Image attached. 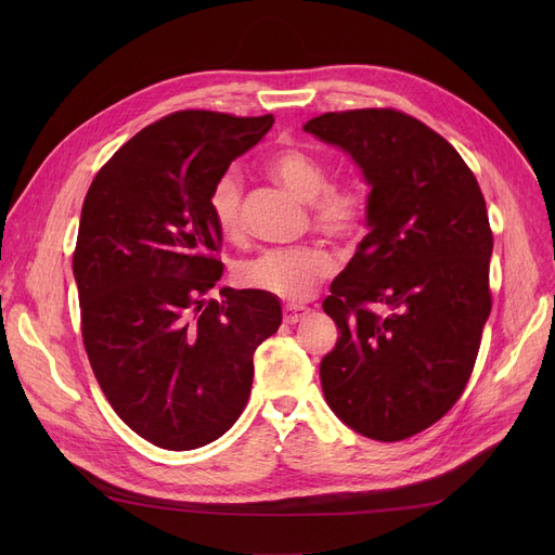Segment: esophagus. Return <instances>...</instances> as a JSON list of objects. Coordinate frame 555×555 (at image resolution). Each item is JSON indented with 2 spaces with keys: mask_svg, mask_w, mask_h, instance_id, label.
I'll use <instances>...</instances> for the list:
<instances>
[{
  "mask_svg": "<svg viewBox=\"0 0 555 555\" xmlns=\"http://www.w3.org/2000/svg\"><path fill=\"white\" fill-rule=\"evenodd\" d=\"M308 314H310V308H306V306H285L283 308L285 324H299L301 319H306Z\"/></svg>",
  "mask_w": 555,
  "mask_h": 555,
  "instance_id": "obj_1",
  "label": "esophagus"
}]
</instances>
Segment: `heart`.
Wrapping results in <instances>:
<instances>
[{
    "mask_svg": "<svg viewBox=\"0 0 555 555\" xmlns=\"http://www.w3.org/2000/svg\"><path fill=\"white\" fill-rule=\"evenodd\" d=\"M274 178L310 202L312 224L324 236L351 243L366 222L369 199L358 186H328L324 164L299 149H283L268 159ZM211 218L227 241H238L243 233V180L238 172H224L209 193ZM335 270L333 256L322 245L270 247L243 260L238 281L287 301H306L317 285Z\"/></svg>",
    "mask_w": 555,
    "mask_h": 555,
    "instance_id": "1",
    "label": "heart"
}]
</instances>
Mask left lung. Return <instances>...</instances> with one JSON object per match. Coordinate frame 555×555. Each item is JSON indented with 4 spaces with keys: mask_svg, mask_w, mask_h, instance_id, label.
<instances>
[{
    "mask_svg": "<svg viewBox=\"0 0 555 555\" xmlns=\"http://www.w3.org/2000/svg\"><path fill=\"white\" fill-rule=\"evenodd\" d=\"M304 130L344 151L371 186L369 233L324 299L339 331L319 366L324 398L366 439H410L450 412L479 353L486 199L461 155L414 116L328 112Z\"/></svg>",
    "mask_w": 555,
    "mask_h": 555,
    "instance_id": "obj_1",
    "label": "left lung"
}]
</instances>
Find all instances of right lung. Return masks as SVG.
Returning <instances> with one entry per match:
<instances>
[{
	"label": "right lung",
	"instance_id": "right-lung-1",
	"mask_svg": "<svg viewBox=\"0 0 555 555\" xmlns=\"http://www.w3.org/2000/svg\"><path fill=\"white\" fill-rule=\"evenodd\" d=\"M274 116L175 112L96 172L74 251L82 341L112 410L164 450L207 446L238 421L254 351L281 326L262 289H209L222 233L209 193Z\"/></svg>",
	"mask_w": 555,
	"mask_h": 555
}]
</instances>
